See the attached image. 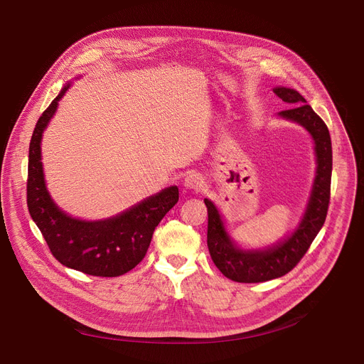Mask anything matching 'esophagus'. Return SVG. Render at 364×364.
Instances as JSON below:
<instances>
[{
  "instance_id": "34e87169",
  "label": "esophagus",
  "mask_w": 364,
  "mask_h": 364,
  "mask_svg": "<svg viewBox=\"0 0 364 364\" xmlns=\"http://www.w3.org/2000/svg\"><path fill=\"white\" fill-rule=\"evenodd\" d=\"M203 186V179L200 178L199 174H196V173H191V174H188L186 176V178L183 179V188L186 190V191H199L200 188Z\"/></svg>"
}]
</instances>
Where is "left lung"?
<instances>
[{"label":"left lung","instance_id":"obj_1","mask_svg":"<svg viewBox=\"0 0 364 364\" xmlns=\"http://www.w3.org/2000/svg\"><path fill=\"white\" fill-rule=\"evenodd\" d=\"M273 92L290 106L278 112V117L302 126L310 134L314 144L316 174L299 223L289 235L266 247L249 249L240 246L230 237L217 205L205 199L209 253L217 269L226 278L237 282H264L289 273L301 261L322 229L328 213L333 171V149L328 127L296 90L277 86L273 87Z\"/></svg>","mask_w":364,"mask_h":364}]
</instances>
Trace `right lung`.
<instances>
[{"label":"right lung","instance_id":"add662e5","mask_svg":"<svg viewBox=\"0 0 364 364\" xmlns=\"http://www.w3.org/2000/svg\"><path fill=\"white\" fill-rule=\"evenodd\" d=\"M73 82L65 85L38 119L28 149V213L51 253L65 267L92 277L112 278L134 269L146 257L153 230L178 203L176 185L146 197L117 215L83 220L70 215L53 200L42 165V135Z\"/></svg>","mask_w":364,"mask_h":364}]
</instances>
